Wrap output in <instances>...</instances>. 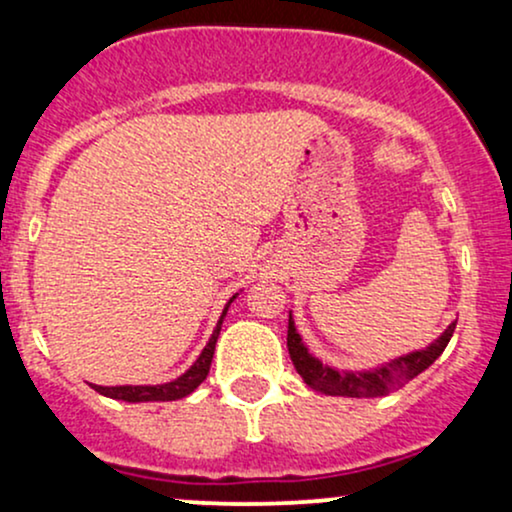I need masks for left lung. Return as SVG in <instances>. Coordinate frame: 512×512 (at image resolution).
<instances>
[{"mask_svg": "<svg viewBox=\"0 0 512 512\" xmlns=\"http://www.w3.org/2000/svg\"><path fill=\"white\" fill-rule=\"evenodd\" d=\"M455 322H450L445 327V332L438 339H433L431 344L424 346L419 351H409L392 361L380 363V366H370L361 370H342L334 368L330 363H322L313 351L308 349V344L303 342V337L296 330V322L289 313V354L293 366H296L298 375L308 383L313 390L322 392V395L330 397H383L390 395L402 387L409 380H414L416 375L424 373L436 358L443 354L445 346H448L452 332H455Z\"/></svg>", "mask_w": 512, "mask_h": 512, "instance_id": "left-lung-1", "label": "left lung"}]
</instances>
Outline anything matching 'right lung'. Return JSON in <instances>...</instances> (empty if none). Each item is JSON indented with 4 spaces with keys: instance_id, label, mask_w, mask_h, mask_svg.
<instances>
[{
    "instance_id": "1",
    "label": "right lung",
    "mask_w": 512,
    "mask_h": 512,
    "mask_svg": "<svg viewBox=\"0 0 512 512\" xmlns=\"http://www.w3.org/2000/svg\"><path fill=\"white\" fill-rule=\"evenodd\" d=\"M236 298H238V293H236V296L228 298V303L223 305V313L219 317V322H216L214 332H211L207 346L202 349V354H199L197 361L192 363V366L187 368L185 373L178 375L175 380H170V383H161V385H110V387L93 385V390L101 392L103 397L120 399V402H132V404H139V402H175V399L192 395V392H195L197 387L204 383V378L209 375L211 358H214L216 339H219L223 317H226L228 308H231V303L236 301Z\"/></svg>"
}]
</instances>
